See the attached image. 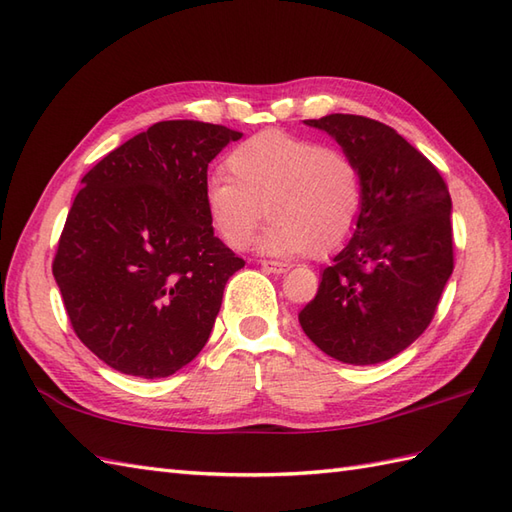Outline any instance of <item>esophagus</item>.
Segmentation results:
<instances>
[{
  "label": "esophagus",
  "instance_id": "34e87169",
  "mask_svg": "<svg viewBox=\"0 0 512 512\" xmlns=\"http://www.w3.org/2000/svg\"><path fill=\"white\" fill-rule=\"evenodd\" d=\"M260 265H263L265 271H271V273H284L291 269L289 263H280V260H260Z\"/></svg>",
  "mask_w": 512,
  "mask_h": 512
}]
</instances>
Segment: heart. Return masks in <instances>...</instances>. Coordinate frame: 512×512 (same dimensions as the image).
<instances>
[{"mask_svg": "<svg viewBox=\"0 0 512 512\" xmlns=\"http://www.w3.org/2000/svg\"><path fill=\"white\" fill-rule=\"evenodd\" d=\"M228 176L206 186L208 219L219 239L245 249L263 217L269 254L326 256L350 239L365 202L363 171L341 147L265 130L236 145Z\"/></svg>", "mask_w": 512, "mask_h": 512, "instance_id": "obj_1", "label": "heart"}]
</instances>
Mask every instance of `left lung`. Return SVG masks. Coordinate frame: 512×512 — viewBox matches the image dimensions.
Masks as SVG:
<instances>
[{
  "mask_svg": "<svg viewBox=\"0 0 512 512\" xmlns=\"http://www.w3.org/2000/svg\"><path fill=\"white\" fill-rule=\"evenodd\" d=\"M332 134L363 171L352 241L323 269L299 313L306 336L347 365H378L426 332L454 269L452 199L439 169L376 119H306Z\"/></svg>",
  "mask_w": 512,
  "mask_h": 512,
  "instance_id": "1",
  "label": "left lung"
}]
</instances>
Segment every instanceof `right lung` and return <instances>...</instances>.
Wrapping results in <instances>:
<instances>
[{"label":"right lung","instance_id":"obj_1","mask_svg":"<svg viewBox=\"0 0 512 512\" xmlns=\"http://www.w3.org/2000/svg\"><path fill=\"white\" fill-rule=\"evenodd\" d=\"M241 136L160 121L82 178L52 271L73 332L108 367L167 378L202 352L245 267L208 219V165Z\"/></svg>","mask_w":512,"mask_h":512}]
</instances>
